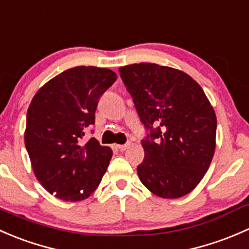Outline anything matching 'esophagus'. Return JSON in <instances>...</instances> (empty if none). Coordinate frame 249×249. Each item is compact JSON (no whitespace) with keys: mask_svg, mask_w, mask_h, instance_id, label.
<instances>
[{"mask_svg":"<svg viewBox=\"0 0 249 249\" xmlns=\"http://www.w3.org/2000/svg\"><path fill=\"white\" fill-rule=\"evenodd\" d=\"M130 145H131V142H127V143H125V144H118L117 147L120 152H124V150H126Z\"/></svg>","mask_w":249,"mask_h":249,"instance_id":"34e87169","label":"esophagus"}]
</instances>
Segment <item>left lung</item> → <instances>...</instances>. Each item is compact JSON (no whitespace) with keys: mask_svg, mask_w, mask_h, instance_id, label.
<instances>
[{"mask_svg":"<svg viewBox=\"0 0 249 249\" xmlns=\"http://www.w3.org/2000/svg\"><path fill=\"white\" fill-rule=\"evenodd\" d=\"M119 73L149 131L137 166L141 182L164 199L189 194L215 149L217 118L202 88L189 74L157 64L127 65Z\"/></svg>","mask_w":249,"mask_h":249,"instance_id":"1","label":"left lung"}]
</instances>
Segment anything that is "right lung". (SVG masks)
I'll use <instances>...</instances> for the list:
<instances>
[{
  "label": "right lung",
  "mask_w": 249,
  "mask_h": 249,
  "mask_svg": "<svg viewBox=\"0 0 249 249\" xmlns=\"http://www.w3.org/2000/svg\"><path fill=\"white\" fill-rule=\"evenodd\" d=\"M117 80L108 69L77 66L47 82L27 109L25 147L38 182L64 201H82L95 192L112 149L85 130L95 124L100 97Z\"/></svg>",
  "instance_id": "1"
}]
</instances>
